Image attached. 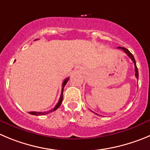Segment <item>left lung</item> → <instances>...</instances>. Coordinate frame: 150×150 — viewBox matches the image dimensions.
Here are the masks:
<instances>
[{
	"mask_svg": "<svg viewBox=\"0 0 150 150\" xmlns=\"http://www.w3.org/2000/svg\"><path fill=\"white\" fill-rule=\"evenodd\" d=\"M117 49H120V50H122L124 52L126 53V54H127V55L130 58H131V60L132 61V62L134 63V66H135V77H136L137 78H138V68H137V66H136V63H135V58H134V56L132 55V54L131 52H130L127 49L124 48V47H117Z\"/></svg>",
	"mask_w": 150,
	"mask_h": 150,
	"instance_id": "8db88e82",
	"label": "left lung"
}]
</instances>
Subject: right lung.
<instances>
[{"label": "right lung", "instance_id": "1", "mask_svg": "<svg viewBox=\"0 0 150 150\" xmlns=\"http://www.w3.org/2000/svg\"><path fill=\"white\" fill-rule=\"evenodd\" d=\"M69 81V78H67V79L64 80V81L63 82V84H62V86H63V87H62V92H61V97H60V99H59V100H58V103H57V104L55 105V107H54V108L52 109V110H50V111H48V112H29V113H30L31 115H47V114H48V113L52 112H53V111H54V110H57V109H58V107H59L60 106H61V103H62V100H63V90H64V86H65L66 83H67V81Z\"/></svg>", "mask_w": 150, "mask_h": 150}]
</instances>
